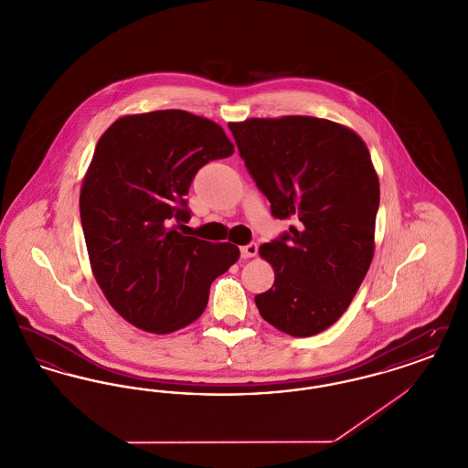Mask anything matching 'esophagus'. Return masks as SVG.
I'll list each match as a JSON object with an SVG mask.
<instances>
[{"label":"esophagus","instance_id":"esophagus-1","mask_svg":"<svg viewBox=\"0 0 468 468\" xmlns=\"http://www.w3.org/2000/svg\"><path fill=\"white\" fill-rule=\"evenodd\" d=\"M240 254H242V258H254L256 254H258V244L256 242H250V244L244 245V247H240Z\"/></svg>","mask_w":468,"mask_h":468}]
</instances>
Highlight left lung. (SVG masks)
Instances as JSON below:
<instances>
[{
	"label": "left lung",
	"mask_w": 468,
	"mask_h": 468,
	"mask_svg": "<svg viewBox=\"0 0 468 468\" xmlns=\"http://www.w3.org/2000/svg\"><path fill=\"white\" fill-rule=\"evenodd\" d=\"M271 216L294 221L260 247L275 271L261 317L292 336L321 334L349 307L374 258L378 178L365 142L326 119L228 124Z\"/></svg>",
	"instance_id": "left-lung-1"
}]
</instances>
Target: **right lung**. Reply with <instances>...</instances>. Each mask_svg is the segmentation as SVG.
I'll return each mask as SVG.
<instances>
[{
  "label": "right lung",
  "instance_id": "obj_1",
  "mask_svg": "<svg viewBox=\"0 0 468 468\" xmlns=\"http://www.w3.org/2000/svg\"><path fill=\"white\" fill-rule=\"evenodd\" d=\"M235 151L223 128L184 111L117 119L101 134L80 191V221L96 282L136 328L165 335L200 317L210 284L237 245L186 237L197 172Z\"/></svg>",
  "mask_w": 468,
  "mask_h": 468
}]
</instances>
